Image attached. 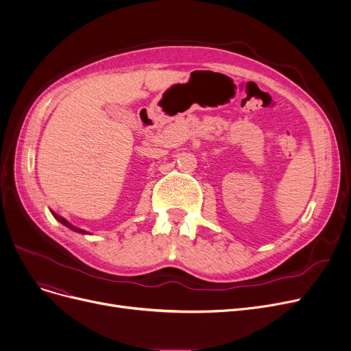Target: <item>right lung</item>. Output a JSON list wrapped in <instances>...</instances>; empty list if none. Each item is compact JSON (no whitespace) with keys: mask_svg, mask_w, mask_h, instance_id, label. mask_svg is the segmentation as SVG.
I'll use <instances>...</instances> for the list:
<instances>
[{"mask_svg":"<svg viewBox=\"0 0 351 351\" xmlns=\"http://www.w3.org/2000/svg\"><path fill=\"white\" fill-rule=\"evenodd\" d=\"M53 213V215H54V218L57 219V221H60V222H62L63 225H66L67 228H70V230H73V231H75V232H80V234H87L86 231H83V230H80V228H77V226H74V225H71L70 222H67L63 217H60V215H57V213H54V212H51Z\"/></svg>","mask_w":351,"mask_h":351,"instance_id":"1","label":"right lung"}]
</instances>
